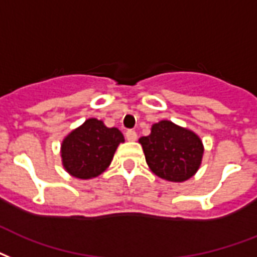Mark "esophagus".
I'll use <instances>...</instances> for the list:
<instances>
[{
    "instance_id": "esophagus-1",
    "label": "esophagus",
    "mask_w": 257,
    "mask_h": 257,
    "mask_svg": "<svg viewBox=\"0 0 257 257\" xmlns=\"http://www.w3.org/2000/svg\"><path fill=\"white\" fill-rule=\"evenodd\" d=\"M125 136H126V140H128V142H135L137 139V133L135 132V131H126Z\"/></svg>"
}]
</instances>
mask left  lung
Here are the masks:
<instances>
[{"mask_svg":"<svg viewBox=\"0 0 257 257\" xmlns=\"http://www.w3.org/2000/svg\"><path fill=\"white\" fill-rule=\"evenodd\" d=\"M146 162L155 175L181 183L198 171L203 158V143L193 131L162 120L152 125L148 136L139 139Z\"/></svg>","mask_w":257,"mask_h":257,"instance_id":"1","label":"left lung"}]
</instances>
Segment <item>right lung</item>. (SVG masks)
Wrapping results in <instances>:
<instances>
[{
  "label": "right lung",
  "mask_w": 257,
  "mask_h": 257,
  "mask_svg": "<svg viewBox=\"0 0 257 257\" xmlns=\"http://www.w3.org/2000/svg\"><path fill=\"white\" fill-rule=\"evenodd\" d=\"M122 133L117 128H107L103 121L87 118L64 137L60 146L63 168L78 179H93L110 166Z\"/></svg>",
  "instance_id": "right-lung-1"
}]
</instances>
